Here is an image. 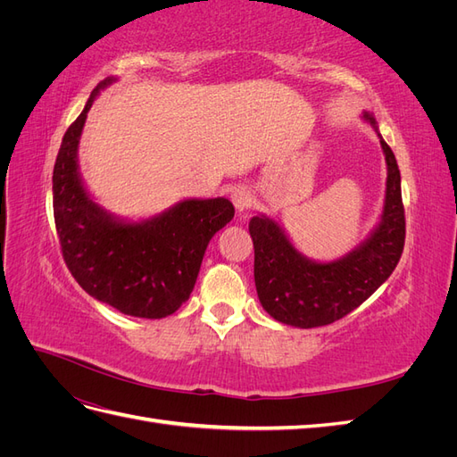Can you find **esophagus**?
Returning <instances> with one entry per match:
<instances>
[{
	"label": "esophagus",
	"instance_id": "1",
	"mask_svg": "<svg viewBox=\"0 0 457 457\" xmlns=\"http://www.w3.org/2000/svg\"><path fill=\"white\" fill-rule=\"evenodd\" d=\"M230 200H232L234 207H237V212L244 213L252 207L253 195H252V190H247L245 187H237L230 192Z\"/></svg>",
	"mask_w": 457,
	"mask_h": 457
}]
</instances>
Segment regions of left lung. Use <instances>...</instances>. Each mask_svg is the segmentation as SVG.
Here are the masks:
<instances>
[{"instance_id":"8db88e82","label":"left lung","mask_w":457,"mask_h":457,"mask_svg":"<svg viewBox=\"0 0 457 457\" xmlns=\"http://www.w3.org/2000/svg\"><path fill=\"white\" fill-rule=\"evenodd\" d=\"M376 129L386 163L385 200L378 225L354 250L334 261H316L301 253L278 220L259 213L250 220L257 297L274 320L295 328H316L339 320L389 278L404 250L406 220L400 171L393 150Z\"/></svg>"}]
</instances>
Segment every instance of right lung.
Listing matches in <instances>:
<instances>
[{
  "mask_svg": "<svg viewBox=\"0 0 457 457\" xmlns=\"http://www.w3.org/2000/svg\"><path fill=\"white\" fill-rule=\"evenodd\" d=\"M96 86L62 137L53 170V213L62 257L76 282L96 301L137 318L173 314L195 289L207 244L234 217L227 198H187L131 220L96 204L81 179L78 148Z\"/></svg>",
  "mask_w": 457,
  "mask_h": 457,
  "instance_id": "1",
  "label": "right lung"
}]
</instances>
